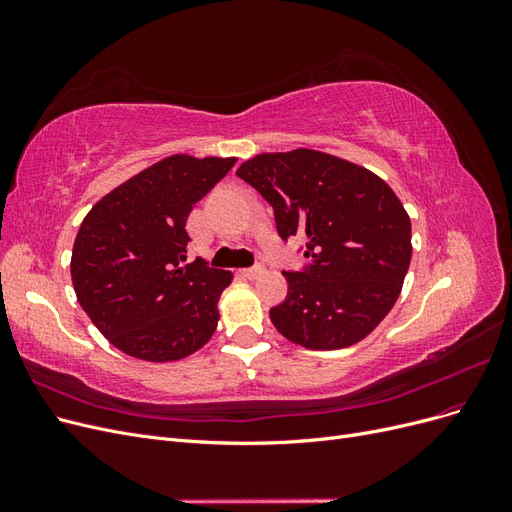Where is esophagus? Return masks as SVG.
Wrapping results in <instances>:
<instances>
[{
    "mask_svg": "<svg viewBox=\"0 0 512 512\" xmlns=\"http://www.w3.org/2000/svg\"><path fill=\"white\" fill-rule=\"evenodd\" d=\"M241 275L245 280H256V277L265 275V267H250V269H241Z\"/></svg>",
    "mask_w": 512,
    "mask_h": 512,
    "instance_id": "esophagus-1",
    "label": "esophagus"
}]
</instances>
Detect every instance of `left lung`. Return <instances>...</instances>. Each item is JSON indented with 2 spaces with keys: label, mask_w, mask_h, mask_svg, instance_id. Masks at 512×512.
Segmentation results:
<instances>
[{
  "label": "left lung",
  "mask_w": 512,
  "mask_h": 512,
  "mask_svg": "<svg viewBox=\"0 0 512 512\" xmlns=\"http://www.w3.org/2000/svg\"><path fill=\"white\" fill-rule=\"evenodd\" d=\"M237 175L275 211L282 239H305L307 269L284 273L288 297L271 322L288 342L339 350L391 312L412 258V224L391 185L318 149L258 153Z\"/></svg>",
  "instance_id": "8db88e82"
}]
</instances>
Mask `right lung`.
I'll return each instance as SVG.
<instances>
[{
  "label": "right lung",
  "mask_w": 512,
  "mask_h": 512,
  "mask_svg": "<svg viewBox=\"0 0 512 512\" xmlns=\"http://www.w3.org/2000/svg\"><path fill=\"white\" fill-rule=\"evenodd\" d=\"M237 158L175 153L117 185L76 232L70 273L81 307L117 350L149 363L181 361L220 322L232 271L188 260V218Z\"/></svg>",
  "instance_id": "add662e5"
}]
</instances>
